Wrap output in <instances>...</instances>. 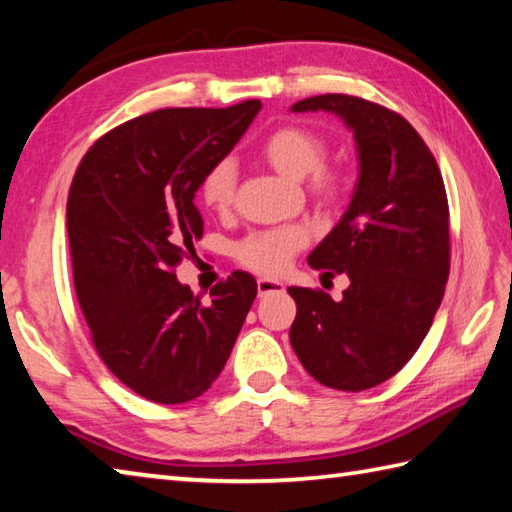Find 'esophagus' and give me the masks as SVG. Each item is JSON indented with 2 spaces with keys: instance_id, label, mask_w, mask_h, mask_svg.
<instances>
[{
  "instance_id": "esophagus-1",
  "label": "esophagus",
  "mask_w": 512,
  "mask_h": 512,
  "mask_svg": "<svg viewBox=\"0 0 512 512\" xmlns=\"http://www.w3.org/2000/svg\"><path fill=\"white\" fill-rule=\"evenodd\" d=\"M280 291H284V284L282 282L268 280V277H259V280H257V293H259V297L271 295V293H280Z\"/></svg>"
}]
</instances>
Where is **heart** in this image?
Listing matches in <instances>:
<instances>
[{
	"mask_svg": "<svg viewBox=\"0 0 512 512\" xmlns=\"http://www.w3.org/2000/svg\"><path fill=\"white\" fill-rule=\"evenodd\" d=\"M262 159L273 165L288 179H304L306 190L311 197L329 206L340 199L345 190V179L338 167L322 163L327 156L324 138L302 125H284L273 129L262 143H259ZM237 192V167L230 159L217 161L203 174L199 183V197L203 206L226 215L235 203ZM306 232L297 226H280L250 232L235 248L237 262L259 275H280L291 262L297 250L304 248Z\"/></svg>",
	"mask_w": 512,
	"mask_h": 512,
	"instance_id": "b5f03b06",
	"label": "heart"
}]
</instances>
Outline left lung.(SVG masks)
Listing matches in <instances>:
<instances>
[{
    "label": "left lung",
    "instance_id": "left-lung-1",
    "mask_svg": "<svg viewBox=\"0 0 512 512\" xmlns=\"http://www.w3.org/2000/svg\"><path fill=\"white\" fill-rule=\"evenodd\" d=\"M293 111H331L353 132L358 183L309 266L349 277L342 300L291 286V345L331 389L362 392L398 374L432 327L450 275V210L441 170L407 120L376 102L324 94Z\"/></svg>",
    "mask_w": 512,
    "mask_h": 512
}]
</instances>
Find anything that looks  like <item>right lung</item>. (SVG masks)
Returning a JSON list of instances; mask_svg holds the SVG:
<instances>
[{
  "mask_svg": "<svg viewBox=\"0 0 512 512\" xmlns=\"http://www.w3.org/2000/svg\"><path fill=\"white\" fill-rule=\"evenodd\" d=\"M259 100L159 109L89 147L73 176L67 232L73 284L107 369L161 405L201 396L224 369L257 295L235 271L203 304L174 268L203 235L194 192L253 123Z\"/></svg>",
  "mask_w": 512,
  "mask_h": 512,
  "instance_id": "1",
  "label": "right lung"
}]
</instances>
